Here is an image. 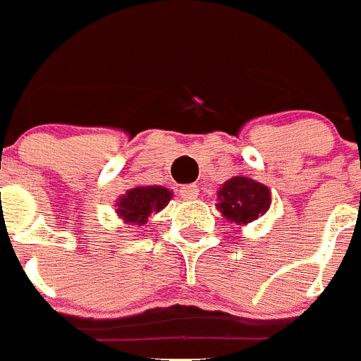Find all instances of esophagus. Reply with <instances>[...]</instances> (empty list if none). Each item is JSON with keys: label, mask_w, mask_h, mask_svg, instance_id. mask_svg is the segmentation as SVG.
<instances>
[{"label": "esophagus", "mask_w": 361, "mask_h": 361, "mask_svg": "<svg viewBox=\"0 0 361 361\" xmlns=\"http://www.w3.org/2000/svg\"><path fill=\"white\" fill-rule=\"evenodd\" d=\"M178 194H180V197L186 199V201H190V199H195L199 195V188L195 186V184H184L183 188L178 190Z\"/></svg>", "instance_id": "34e87169"}]
</instances>
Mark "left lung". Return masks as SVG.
Returning <instances> with one entry per match:
<instances>
[{"label": "left lung", "mask_w": 361, "mask_h": 361, "mask_svg": "<svg viewBox=\"0 0 361 361\" xmlns=\"http://www.w3.org/2000/svg\"><path fill=\"white\" fill-rule=\"evenodd\" d=\"M216 207L229 221L246 226L270 209V190L253 178L233 177L218 190Z\"/></svg>", "instance_id": "left-lung-1"}]
</instances>
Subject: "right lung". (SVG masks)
Instances as JSON below:
<instances>
[{
  "mask_svg": "<svg viewBox=\"0 0 361 361\" xmlns=\"http://www.w3.org/2000/svg\"><path fill=\"white\" fill-rule=\"evenodd\" d=\"M173 194L164 186H135L117 199V216L125 224L143 226L152 212H160L171 201Z\"/></svg>",
  "mask_w": 361,
  "mask_h": 361,
  "instance_id": "right-lung-1",
  "label": "right lung"
}]
</instances>
